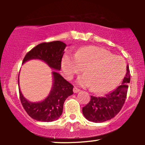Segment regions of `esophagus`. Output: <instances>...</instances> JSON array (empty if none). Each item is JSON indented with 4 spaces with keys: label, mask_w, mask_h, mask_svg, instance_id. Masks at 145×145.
Segmentation results:
<instances>
[{
    "label": "esophagus",
    "mask_w": 145,
    "mask_h": 145,
    "mask_svg": "<svg viewBox=\"0 0 145 145\" xmlns=\"http://www.w3.org/2000/svg\"><path fill=\"white\" fill-rule=\"evenodd\" d=\"M73 91H74V93H77L79 92L80 90L79 89H78L77 87H76V86H74V89H73Z\"/></svg>",
    "instance_id": "esophagus-1"
}]
</instances>
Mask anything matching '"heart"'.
<instances>
[{"instance_id":"obj_1","label":"heart","mask_w":145,"mask_h":145,"mask_svg":"<svg viewBox=\"0 0 145 145\" xmlns=\"http://www.w3.org/2000/svg\"><path fill=\"white\" fill-rule=\"evenodd\" d=\"M77 83L90 87L93 92L101 93L117 85L122 79L125 65L121 57L112 55L106 50L97 46H85L78 49L75 55L66 53L62 61L65 76L71 80L81 72Z\"/></svg>"}]
</instances>
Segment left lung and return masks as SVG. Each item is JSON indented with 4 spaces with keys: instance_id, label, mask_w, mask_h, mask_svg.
Instances as JSON below:
<instances>
[{
    "instance_id": "8db88e82",
    "label": "left lung",
    "mask_w": 145,
    "mask_h": 145,
    "mask_svg": "<svg viewBox=\"0 0 145 145\" xmlns=\"http://www.w3.org/2000/svg\"><path fill=\"white\" fill-rule=\"evenodd\" d=\"M130 82V72L127 66V72L121 85L115 90L106 95L104 97L91 96V100L82 108L84 117L94 123H102L114 117L123 106Z\"/></svg>"
}]
</instances>
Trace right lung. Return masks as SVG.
Instances as JSON below:
<instances>
[{
	"label": "right lung",
	"instance_id": "1",
	"mask_svg": "<svg viewBox=\"0 0 145 145\" xmlns=\"http://www.w3.org/2000/svg\"><path fill=\"white\" fill-rule=\"evenodd\" d=\"M67 45L60 41L42 43L33 48L26 54L22 64L32 59L44 61L56 70H61V61L64 50ZM53 84L49 95L46 99L39 102L28 101L22 93L19 86V93L21 103L27 114L38 121L51 122L57 120L63 113V104L67 98L72 95L74 86L59 73L52 71ZM19 77V76H18ZM19 84V78H18Z\"/></svg>",
	"mask_w": 145,
	"mask_h": 145
}]
</instances>
